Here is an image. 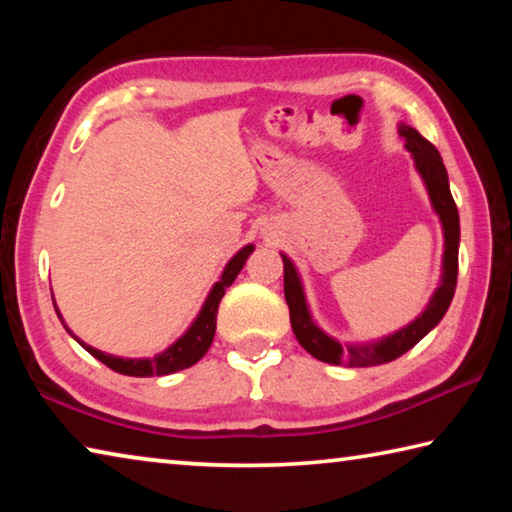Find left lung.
<instances>
[{
  "instance_id": "left-lung-1",
  "label": "left lung",
  "mask_w": 512,
  "mask_h": 512,
  "mask_svg": "<svg viewBox=\"0 0 512 512\" xmlns=\"http://www.w3.org/2000/svg\"><path fill=\"white\" fill-rule=\"evenodd\" d=\"M400 137L404 140V149L411 153L418 169L424 187H427L429 201L433 212L438 214L440 223H443V237H445V253H443V275H440L438 289L433 291L427 309L422 314L397 332L384 336L377 341L366 343H341L325 334L323 329L316 325L311 318V311L305 298V289H302V280L298 275V268L293 266L291 259L282 255L284 262V298L289 305L291 327L296 334L298 343L305 348L311 357L318 361L332 363V366H350V368H368V366H381L404 352H409L415 343L422 341L433 327H436L443 316L447 314L449 305H452L454 291H456V275H458V241H461V223H458V210L449 192V178L443 158L436 146L415 131V128L400 124Z\"/></svg>"
}]
</instances>
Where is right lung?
Instances as JSON below:
<instances>
[{
  "label": "right lung",
  "mask_w": 512,
  "mask_h": 512,
  "mask_svg": "<svg viewBox=\"0 0 512 512\" xmlns=\"http://www.w3.org/2000/svg\"><path fill=\"white\" fill-rule=\"evenodd\" d=\"M255 246L248 244L239 250V253L230 259L228 264H225L223 273H221V280L214 284L207 293V298L203 302L201 311H198V316L194 318V323L187 327V332L180 336L176 343H171L167 350L155 354L151 359H124V357H112V354L101 352L97 348H92V345L83 343L79 336H74L72 329L65 325L63 316H60V311L56 307V314L60 318V323L65 325V329L69 334L74 336L79 345H83L85 350H88L94 359H99L101 363H106L110 370L121 372V375H131V377H153V375H171V372H178V370H185L189 366H194L196 361H201L205 357V352L210 350V345L214 341V332H216V311H219V302L223 298L225 289L230 287L232 282H235V277L239 275L241 268H244L248 255L253 253Z\"/></svg>",
  "instance_id": "obj_1"
}]
</instances>
